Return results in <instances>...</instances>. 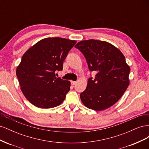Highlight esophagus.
Masks as SVG:
<instances>
[{"label": "esophagus", "mask_w": 149, "mask_h": 149, "mask_svg": "<svg viewBox=\"0 0 149 149\" xmlns=\"http://www.w3.org/2000/svg\"><path fill=\"white\" fill-rule=\"evenodd\" d=\"M71 85H73V86L75 85L76 84V81H71Z\"/></svg>", "instance_id": "1"}]
</instances>
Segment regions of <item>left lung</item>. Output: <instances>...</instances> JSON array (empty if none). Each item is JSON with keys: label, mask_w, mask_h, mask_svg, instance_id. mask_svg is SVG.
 <instances>
[{"label": "left lung", "mask_w": 149, "mask_h": 149, "mask_svg": "<svg viewBox=\"0 0 149 149\" xmlns=\"http://www.w3.org/2000/svg\"><path fill=\"white\" fill-rule=\"evenodd\" d=\"M74 47L83 54L89 71L96 73L80 94L83 104L97 111L114 105L129 84L130 69L123 54L112 44L97 40L81 41Z\"/></svg>", "instance_id": "1"}]
</instances>
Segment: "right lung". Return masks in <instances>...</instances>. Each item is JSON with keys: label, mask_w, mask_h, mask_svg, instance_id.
Listing matches in <instances>:
<instances>
[{"label": "right lung", "mask_w": 149, "mask_h": 149, "mask_svg": "<svg viewBox=\"0 0 149 149\" xmlns=\"http://www.w3.org/2000/svg\"><path fill=\"white\" fill-rule=\"evenodd\" d=\"M76 42L60 37L47 38L30 48L16 70L20 89L35 106L48 109L63 102L70 82L56 77Z\"/></svg>", "instance_id": "1"}]
</instances>
